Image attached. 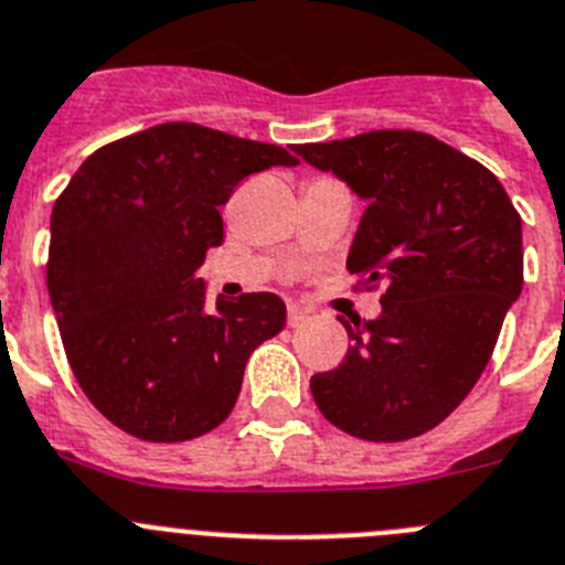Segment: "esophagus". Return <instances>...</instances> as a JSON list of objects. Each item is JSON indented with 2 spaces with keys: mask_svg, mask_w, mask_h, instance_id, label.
<instances>
[{
  "mask_svg": "<svg viewBox=\"0 0 565 565\" xmlns=\"http://www.w3.org/2000/svg\"><path fill=\"white\" fill-rule=\"evenodd\" d=\"M307 318H310V310H303V307H298V303H289V310H287L289 327H301Z\"/></svg>",
  "mask_w": 565,
  "mask_h": 565,
  "instance_id": "esophagus-1",
  "label": "esophagus"
}]
</instances>
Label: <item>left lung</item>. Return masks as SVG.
Wrapping results in <instances>:
<instances>
[{"label":"left lung","instance_id":"obj_1","mask_svg":"<svg viewBox=\"0 0 565 565\" xmlns=\"http://www.w3.org/2000/svg\"><path fill=\"white\" fill-rule=\"evenodd\" d=\"M292 150L370 201L347 269L384 287L375 321L341 318L355 343L310 377L312 398L352 438H418L478 384L523 289L520 213L492 170L418 130Z\"/></svg>","mask_w":565,"mask_h":565}]
</instances>
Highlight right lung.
Listing matches in <instances>:
<instances>
[{
    "label": "right lung",
    "mask_w": 565,
    "mask_h": 565,
    "mask_svg": "<svg viewBox=\"0 0 565 565\" xmlns=\"http://www.w3.org/2000/svg\"><path fill=\"white\" fill-rule=\"evenodd\" d=\"M298 159L278 145L164 121L99 147L53 204L47 292L78 386L121 431L181 444L233 412L244 366L278 335L273 292L218 296L195 278L224 242L218 207L247 175Z\"/></svg>",
    "instance_id": "1"
}]
</instances>
